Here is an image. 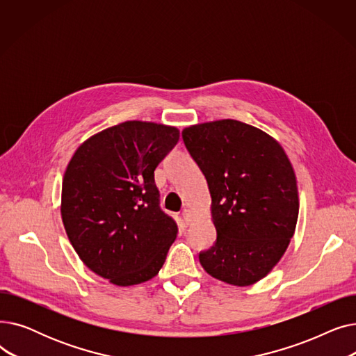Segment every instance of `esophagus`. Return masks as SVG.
Instances as JSON below:
<instances>
[{
    "label": "esophagus",
    "mask_w": 356,
    "mask_h": 356,
    "mask_svg": "<svg viewBox=\"0 0 356 356\" xmlns=\"http://www.w3.org/2000/svg\"><path fill=\"white\" fill-rule=\"evenodd\" d=\"M181 218H183V220L189 225V223H191L192 219H193V213H192L189 209H184V211L181 212Z\"/></svg>",
    "instance_id": "34e87169"
}]
</instances>
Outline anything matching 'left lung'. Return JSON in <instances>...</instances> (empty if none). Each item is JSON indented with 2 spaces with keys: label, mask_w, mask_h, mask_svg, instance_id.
<instances>
[{
  "label": "left lung",
  "mask_w": 356,
  "mask_h": 356,
  "mask_svg": "<svg viewBox=\"0 0 356 356\" xmlns=\"http://www.w3.org/2000/svg\"><path fill=\"white\" fill-rule=\"evenodd\" d=\"M181 137L212 197L216 241L200 264L223 283L251 286L278 263L296 229L291 163L273 137L235 120L192 125Z\"/></svg>",
  "instance_id": "8db88e82"
}]
</instances>
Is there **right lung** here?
Segmentation results:
<instances>
[{
    "mask_svg": "<svg viewBox=\"0 0 356 356\" xmlns=\"http://www.w3.org/2000/svg\"><path fill=\"white\" fill-rule=\"evenodd\" d=\"M179 129L125 121L88 138L74 152L62 184V220L83 264L117 286L159 274L177 236L160 208L154 181Z\"/></svg>",
    "mask_w": 356,
    "mask_h": 356,
    "instance_id": "obj_1",
    "label": "right lung"
}]
</instances>
